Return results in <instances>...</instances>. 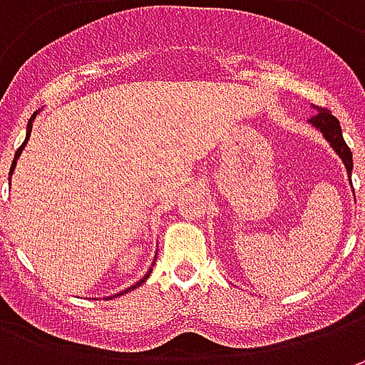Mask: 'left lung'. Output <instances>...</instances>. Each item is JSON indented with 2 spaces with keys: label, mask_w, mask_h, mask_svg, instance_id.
<instances>
[{
  "label": "left lung",
  "mask_w": 365,
  "mask_h": 365,
  "mask_svg": "<svg viewBox=\"0 0 365 365\" xmlns=\"http://www.w3.org/2000/svg\"><path fill=\"white\" fill-rule=\"evenodd\" d=\"M311 123L315 125L317 130H321V133L325 135V140L329 142L333 150L339 154V158L344 160L345 168H347V175L351 176V168H354V160H351V150L345 144L344 133H341V125L337 118H333L327 109L323 107H317V113L311 118Z\"/></svg>",
  "instance_id": "left-lung-1"
}]
</instances>
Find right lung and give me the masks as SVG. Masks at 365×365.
<instances>
[{
	"label": "right lung",
	"mask_w": 365,
	"mask_h": 365,
	"mask_svg": "<svg viewBox=\"0 0 365 365\" xmlns=\"http://www.w3.org/2000/svg\"><path fill=\"white\" fill-rule=\"evenodd\" d=\"M34 118H36V113H34V115H32V118H30V121H28V133H26V140H24V144H21V146L18 148V152H16V156H14V162H11V168H9V175L14 173V168H16V160H18V156H20V154H21V150H24V146H26V142H28V138H30V133H32V120H34ZM150 272H152V270H150ZM150 272H148L146 276H144V278H142V280L138 282V284H133V287H130V288H128V290H133V288L140 287L142 282H146V278H148V276H150ZM128 290H123V292H128ZM123 292H120V294H123ZM115 297H118V294H115Z\"/></svg>",
	"instance_id": "obj_1"
}]
</instances>
